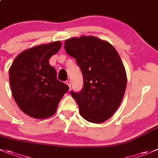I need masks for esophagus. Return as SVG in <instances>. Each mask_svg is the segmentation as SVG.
Returning a JSON list of instances; mask_svg holds the SVG:
<instances>
[{"mask_svg":"<svg viewBox=\"0 0 158 158\" xmlns=\"http://www.w3.org/2000/svg\"><path fill=\"white\" fill-rule=\"evenodd\" d=\"M66 84H67V85H68L69 88H70V87H71V82H70V81H66Z\"/></svg>","mask_w":158,"mask_h":158,"instance_id":"obj_1","label":"esophagus"}]
</instances>
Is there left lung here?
Masks as SVG:
<instances>
[{
	"label": "left lung",
	"mask_w": 158,
	"mask_h": 158,
	"mask_svg": "<svg viewBox=\"0 0 158 158\" xmlns=\"http://www.w3.org/2000/svg\"><path fill=\"white\" fill-rule=\"evenodd\" d=\"M64 48L83 74L81 91L70 92L80 115L90 123L106 121L118 109L127 88V72L118 52L109 42L92 35L67 40Z\"/></svg>",
	"instance_id": "1"
}]
</instances>
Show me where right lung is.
I'll list each match as a JSON object with an SVG mask.
<instances>
[{
  "instance_id": "add662e5",
  "label": "right lung",
  "mask_w": 158,
  "mask_h": 158,
  "mask_svg": "<svg viewBox=\"0 0 158 158\" xmlns=\"http://www.w3.org/2000/svg\"><path fill=\"white\" fill-rule=\"evenodd\" d=\"M60 41L41 44L24 50L9 69V82L13 98L21 110L36 119L55 114L69 87L56 78L49 60L60 49Z\"/></svg>"
}]
</instances>
